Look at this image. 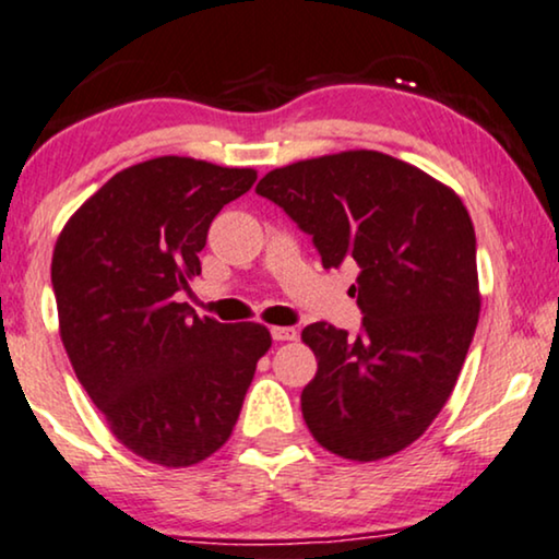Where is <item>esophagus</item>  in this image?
<instances>
[{
    "label": "esophagus",
    "mask_w": 559,
    "mask_h": 559,
    "mask_svg": "<svg viewBox=\"0 0 559 559\" xmlns=\"http://www.w3.org/2000/svg\"><path fill=\"white\" fill-rule=\"evenodd\" d=\"M272 338H274V342H295L297 331L289 329V325H274Z\"/></svg>",
    "instance_id": "esophagus-1"
}]
</instances>
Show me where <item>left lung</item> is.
<instances>
[{
    "instance_id": "1",
    "label": "left lung",
    "mask_w": 559,
    "mask_h": 559,
    "mask_svg": "<svg viewBox=\"0 0 559 559\" xmlns=\"http://www.w3.org/2000/svg\"><path fill=\"white\" fill-rule=\"evenodd\" d=\"M313 236L325 270L357 262L361 331L310 323L318 372L300 395L310 433L344 460L401 452L452 395L475 336V228L462 200L380 151L308 158L257 185Z\"/></svg>"
}]
</instances>
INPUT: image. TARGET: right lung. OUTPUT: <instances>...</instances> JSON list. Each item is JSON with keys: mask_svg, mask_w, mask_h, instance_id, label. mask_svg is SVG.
I'll return each mask as SVG.
<instances>
[{"mask_svg": "<svg viewBox=\"0 0 559 559\" xmlns=\"http://www.w3.org/2000/svg\"><path fill=\"white\" fill-rule=\"evenodd\" d=\"M253 182V169L151 158L99 187L56 241L71 367L115 437L154 465H198L226 444L272 346L262 323H217L179 302L213 217Z\"/></svg>", "mask_w": 559, "mask_h": 559, "instance_id": "obj_1", "label": "right lung"}]
</instances>
